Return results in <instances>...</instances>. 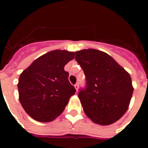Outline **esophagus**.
<instances>
[{
	"mask_svg": "<svg viewBox=\"0 0 148 148\" xmlns=\"http://www.w3.org/2000/svg\"><path fill=\"white\" fill-rule=\"evenodd\" d=\"M78 87L79 86H78V84L77 83H76L75 85H74V88H75V90H76V91H77V92L78 91Z\"/></svg>",
	"mask_w": 148,
	"mask_h": 148,
	"instance_id": "esophagus-1",
	"label": "esophagus"
}]
</instances>
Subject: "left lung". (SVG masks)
<instances>
[{"mask_svg":"<svg viewBox=\"0 0 148 148\" xmlns=\"http://www.w3.org/2000/svg\"><path fill=\"white\" fill-rule=\"evenodd\" d=\"M75 54L86 76V89L78 93L85 113L95 124H113L129 107L133 93L130 74L106 52L84 49Z\"/></svg>","mask_w":148,"mask_h":148,"instance_id":"obj_1","label":"left lung"}]
</instances>
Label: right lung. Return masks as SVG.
Returning a JSON list of instances; mask_svg holds the SVG:
<instances>
[{"mask_svg":"<svg viewBox=\"0 0 148 148\" xmlns=\"http://www.w3.org/2000/svg\"><path fill=\"white\" fill-rule=\"evenodd\" d=\"M74 52L55 50L36 58L20 75L19 100L25 112L39 122H50L60 116L76 90L68 80L65 65Z\"/></svg>","mask_w":148,"mask_h":148,"instance_id":"add662e5","label":"right lung"}]
</instances>
